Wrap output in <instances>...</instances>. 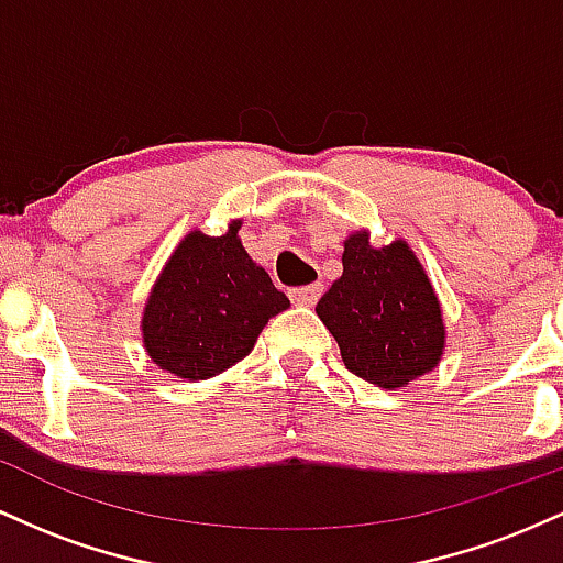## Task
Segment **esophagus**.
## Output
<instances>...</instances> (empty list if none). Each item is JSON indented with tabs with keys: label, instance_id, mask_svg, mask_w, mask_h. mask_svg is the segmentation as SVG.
I'll list each match as a JSON object with an SVG mask.
<instances>
[{
	"label": "esophagus",
	"instance_id": "34e87169",
	"mask_svg": "<svg viewBox=\"0 0 563 563\" xmlns=\"http://www.w3.org/2000/svg\"><path fill=\"white\" fill-rule=\"evenodd\" d=\"M322 294V286L320 283H309V286H299V288H290V301L294 303H301V307H312V303H318Z\"/></svg>",
	"mask_w": 563,
	"mask_h": 563
}]
</instances>
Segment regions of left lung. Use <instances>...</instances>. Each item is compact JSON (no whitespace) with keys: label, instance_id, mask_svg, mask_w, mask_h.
I'll return each instance as SVG.
<instances>
[{"label":"left lung","instance_id":"8db88e82","mask_svg":"<svg viewBox=\"0 0 563 563\" xmlns=\"http://www.w3.org/2000/svg\"><path fill=\"white\" fill-rule=\"evenodd\" d=\"M344 275L318 301L346 371L380 389H399L437 367L444 349L437 294L405 241L384 249L357 232L344 243Z\"/></svg>","mask_w":563,"mask_h":563}]
</instances>
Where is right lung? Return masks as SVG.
I'll return each instance as SVG.
<instances>
[{"mask_svg": "<svg viewBox=\"0 0 563 563\" xmlns=\"http://www.w3.org/2000/svg\"><path fill=\"white\" fill-rule=\"evenodd\" d=\"M241 222L219 238L190 232L166 262L142 314V341L161 371L203 380L241 363L288 296L251 262Z\"/></svg>", "mask_w": 563, "mask_h": 563, "instance_id": "1", "label": "right lung"}]
</instances>
